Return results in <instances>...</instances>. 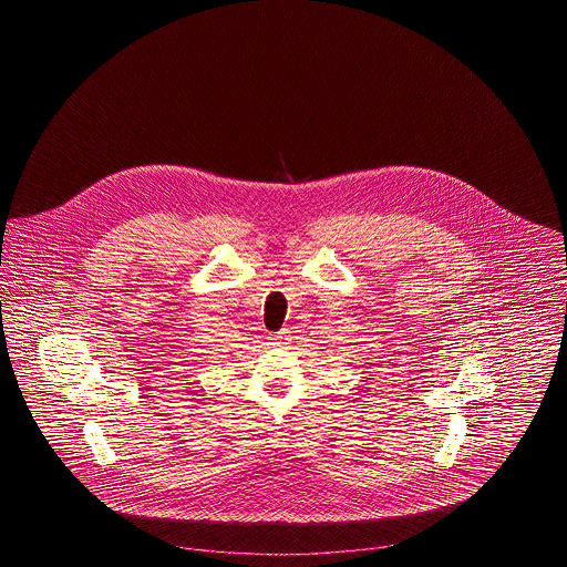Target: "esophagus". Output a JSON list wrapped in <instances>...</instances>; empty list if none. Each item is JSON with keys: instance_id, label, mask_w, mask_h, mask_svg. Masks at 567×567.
Here are the masks:
<instances>
[{"instance_id": "34e87169", "label": "esophagus", "mask_w": 567, "mask_h": 567, "mask_svg": "<svg viewBox=\"0 0 567 567\" xmlns=\"http://www.w3.org/2000/svg\"><path fill=\"white\" fill-rule=\"evenodd\" d=\"M282 340H285V336H278V344H282Z\"/></svg>"}]
</instances>
